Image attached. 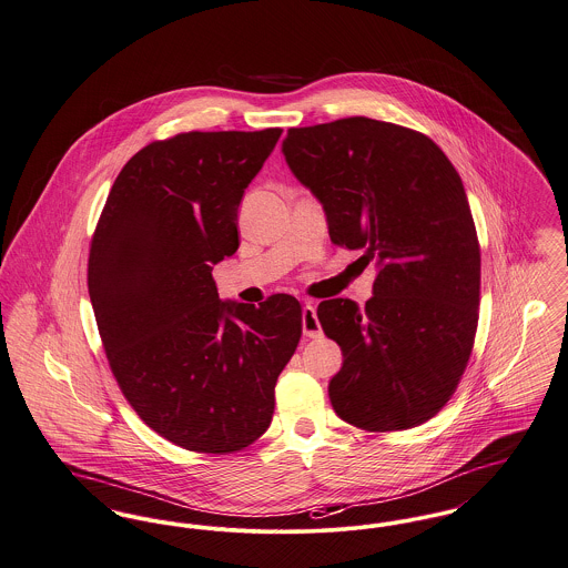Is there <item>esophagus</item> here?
Instances as JSON below:
<instances>
[{"instance_id":"obj_1","label":"esophagus","mask_w":568,"mask_h":568,"mask_svg":"<svg viewBox=\"0 0 568 568\" xmlns=\"http://www.w3.org/2000/svg\"><path fill=\"white\" fill-rule=\"evenodd\" d=\"M302 323L303 334L307 338H321L323 336V329H321V323H318V316H316V307L310 302L303 305Z\"/></svg>"}]
</instances>
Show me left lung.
I'll list each match as a JSON object with an SVG mask.
<instances>
[{
    "label": "left lung",
    "mask_w": 568,
    "mask_h": 568,
    "mask_svg": "<svg viewBox=\"0 0 568 568\" xmlns=\"http://www.w3.org/2000/svg\"><path fill=\"white\" fill-rule=\"evenodd\" d=\"M282 151L332 243L377 263L364 310H316L344 355L334 412L368 433L424 424L453 398L478 327L480 243L458 172L424 133L366 115L288 129Z\"/></svg>",
    "instance_id": "left-lung-1"
}]
</instances>
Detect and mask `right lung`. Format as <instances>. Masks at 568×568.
Instances as JSON below:
<instances>
[{"label":"right lung","mask_w":568,"mask_h":568,"mask_svg":"<svg viewBox=\"0 0 568 568\" xmlns=\"http://www.w3.org/2000/svg\"><path fill=\"white\" fill-rule=\"evenodd\" d=\"M280 135L151 142L120 170L92 234L88 293L118 387L144 424L191 453H239L265 433L302 338L293 295L224 303L211 275L239 247L243 191Z\"/></svg>","instance_id":"obj_1"}]
</instances>
